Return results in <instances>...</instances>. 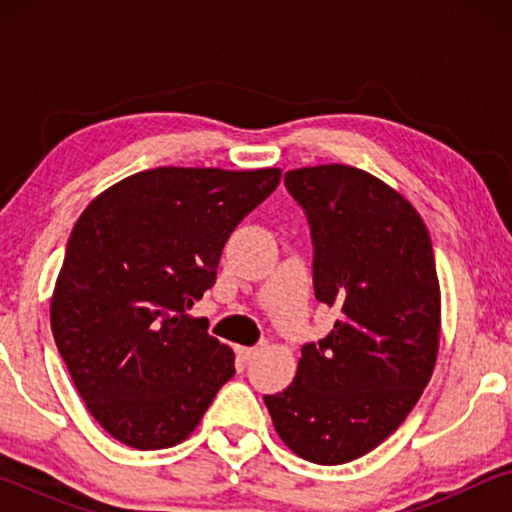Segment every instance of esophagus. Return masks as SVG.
Listing matches in <instances>:
<instances>
[{"instance_id": "esophagus-1", "label": "esophagus", "mask_w": 512, "mask_h": 512, "mask_svg": "<svg viewBox=\"0 0 512 512\" xmlns=\"http://www.w3.org/2000/svg\"><path fill=\"white\" fill-rule=\"evenodd\" d=\"M256 354H258V347H237V359L240 361L254 359Z\"/></svg>"}]
</instances>
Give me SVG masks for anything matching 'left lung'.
<instances>
[{
	"label": "left lung",
	"mask_w": 512,
	"mask_h": 512,
	"mask_svg": "<svg viewBox=\"0 0 512 512\" xmlns=\"http://www.w3.org/2000/svg\"><path fill=\"white\" fill-rule=\"evenodd\" d=\"M314 244V296L340 312L303 345L293 382L265 396L298 457L335 466L387 440L429 384L440 345V286L417 209L352 165L284 174Z\"/></svg>",
	"instance_id": "8db88e82"
}]
</instances>
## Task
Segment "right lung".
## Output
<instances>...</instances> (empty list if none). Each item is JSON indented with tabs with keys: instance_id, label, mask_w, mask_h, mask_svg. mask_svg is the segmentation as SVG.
I'll return each mask as SVG.
<instances>
[{
	"instance_id": "right-lung-1",
	"label": "right lung",
	"mask_w": 512,
	"mask_h": 512,
	"mask_svg": "<svg viewBox=\"0 0 512 512\" xmlns=\"http://www.w3.org/2000/svg\"><path fill=\"white\" fill-rule=\"evenodd\" d=\"M282 170L156 167L97 195L76 221L51 298V328L97 424L135 450L191 436L235 354L188 317L221 251Z\"/></svg>"
}]
</instances>
